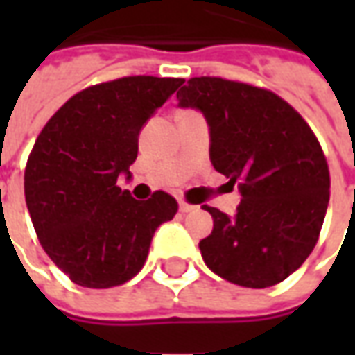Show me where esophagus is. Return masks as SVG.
I'll use <instances>...</instances> for the list:
<instances>
[{"mask_svg":"<svg viewBox=\"0 0 355 355\" xmlns=\"http://www.w3.org/2000/svg\"><path fill=\"white\" fill-rule=\"evenodd\" d=\"M196 205H190V203H186V201H180V203H178V211H180V213H192V211H196Z\"/></svg>","mask_w":355,"mask_h":355,"instance_id":"1","label":"esophagus"}]
</instances>
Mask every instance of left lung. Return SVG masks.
Segmentation results:
<instances>
[{
    "label": "left lung",
    "instance_id": "8db88e82",
    "mask_svg": "<svg viewBox=\"0 0 355 355\" xmlns=\"http://www.w3.org/2000/svg\"><path fill=\"white\" fill-rule=\"evenodd\" d=\"M177 101L203 114L211 163L241 193L232 216L205 205L203 261L241 287L283 282L312 253L327 213L329 167L312 129L277 94L223 78H192Z\"/></svg>",
    "mask_w": 355,
    "mask_h": 355
}]
</instances>
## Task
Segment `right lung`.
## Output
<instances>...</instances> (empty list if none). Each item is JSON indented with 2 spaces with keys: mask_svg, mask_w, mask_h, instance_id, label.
<instances>
[{
  "mask_svg": "<svg viewBox=\"0 0 355 355\" xmlns=\"http://www.w3.org/2000/svg\"><path fill=\"white\" fill-rule=\"evenodd\" d=\"M184 80L132 76L73 94L35 140L24 196L40 243L73 283L108 289L146 262L155 230L177 213L169 193L135 200L117 178L132 177L139 132Z\"/></svg>",
  "mask_w": 355,
  "mask_h": 355,
  "instance_id": "1",
  "label": "right lung"
}]
</instances>
